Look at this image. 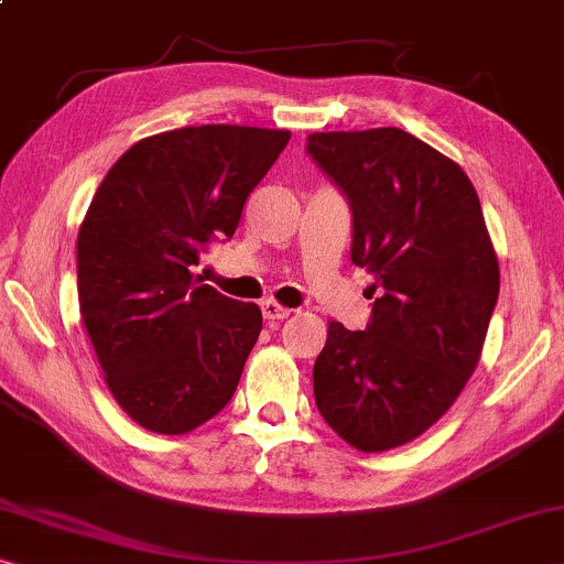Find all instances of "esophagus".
Masks as SVG:
<instances>
[{
    "instance_id": "34e87169",
    "label": "esophagus",
    "mask_w": 564,
    "mask_h": 564,
    "mask_svg": "<svg viewBox=\"0 0 564 564\" xmlns=\"http://www.w3.org/2000/svg\"><path fill=\"white\" fill-rule=\"evenodd\" d=\"M262 312H264L267 319H272V323H274V319H284V317L292 315L290 307H282L280 302H274V300L262 302Z\"/></svg>"
}]
</instances>
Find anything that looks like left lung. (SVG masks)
Returning <instances> with one entry per match:
<instances>
[{
	"label": "left lung",
	"instance_id": "8db88e82",
	"mask_svg": "<svg viewBox=\"0 0 564 564\" xmlns=\"http://www.w3.org/2000/svg\"><path fill=\"white\" fill-rule=\"evenodd\" d=\"M348 196L352 264L376 276L366 330L327 325L312 383L337 436L366 454L429 431L464 391L499 297V262L464 169L401 128L307 135Z\"/></svg>",
	"mask_w": 564,
	"mask_h": 564
}]
</instances>
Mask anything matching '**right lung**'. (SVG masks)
Here are the masks:
<instances>
[{
  "instance_id": "obj_1",
  "label": "right lung",
  "mask_w": 564,
  "mask_h": 564,
  "mask_svg": "<svg viewBox=\"0 0 564 564\" xmlns=\"http://www.w3.org/2000/svg\"><path fill=\"white\" fill-rule=\"evenodd\" d=\"M290 131L188 126L133 143L112 163L77 231L85 330L120 409L181 436L237 391L262 333L254 302L202 284L194 264L231 239L247 196Z\"/></svg>"
}]
</instances>
